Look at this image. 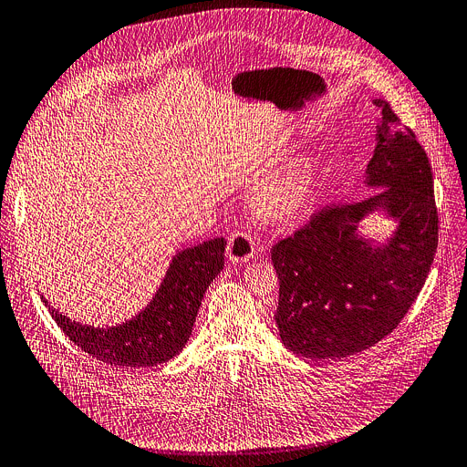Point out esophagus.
Segmentation results:
<instances>
[{
	"instance_id": "34e87169",
	"label": "esophagus",
	"mask_w": 467,
	"mask_h": 467,
	"mask_svg": "<svg viewBox=\"0 0 467 467\" xmlns=\"http://www.w3.org/2000/svg\"><path fill=\"white\" fill-rule=\"evenodd\" d=\"M255 238H253L249 233L238 231L233 233L229 238V245H227V257L233 263H247L255 255Z\"/></svg>"
}]
</instances>
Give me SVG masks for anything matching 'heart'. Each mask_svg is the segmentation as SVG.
Returning <instances> with one entry per match:
<instances>
[{"label": "heart", "instance_id": "obj_1", "mask_svg": "<svg viewBox=\"0 0 467 467\" xmlns=\"http://www.w3.org/2000/svg\"><path fill=\"white\" fill-rule=\"evenodd\" d=\"M311 165L302 160L296 161L255 193L259 212L270 218H290L298 212L311 192Z\"/></svg>", "mask_w": 467, "mask_h": 467}]
</instances>
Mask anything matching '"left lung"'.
Wrapping results in <instances>:
<instances>
[{
    "label": "left lung",
    "instance_id": "8db88e82",
    "mask_svg": "<svg viewBox=\"0 0 467 467\" xmlns=\"http://www.w3.org/2000/svg\"><path fill=\"white\" fill-rule=\"evenodd\" d=\"M379 108L368 186L358 202L326 204L272 247L279 277L275 324L283 345L309 359L348 358L386 338L425 285L438 249V206L429 156L389 102ZM400 220L388 246L372 248L355 231L372 209Z\"/></svg>",
    "mask_w": 467,
    "mask_h": 467
}]
</instances>
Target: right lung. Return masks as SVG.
Segmentation results:
<instances>
[{
    "instance_id": "1",
    "label": "right lung",
    "mask_w": 467,
    "mask_h": 467,
    "mask_svg": "<svg viewBox=\"0 0 467 467\" xmlns=\"http://www.w3.org/2000/svg\"><path fill=\"white\" fill-rule=\"evenodd\" d=\"M225 245V238H214L177 253L145 311L115 327L72 322L42 300L63 333L83 352L122 368L154 367L175 358L188 343L202 296L223 268Z\"/></svg>"
}]
</instances>
